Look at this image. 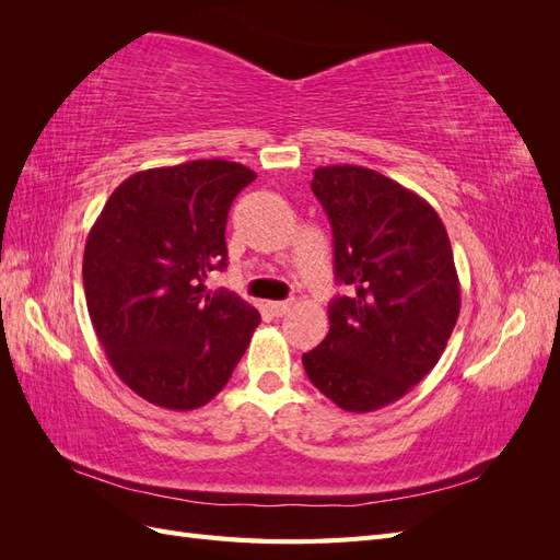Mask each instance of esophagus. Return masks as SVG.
I'll return each instance as SVG.
<instances>
[{
    "mask_svg": "<svg viewBox=\"0 0 560 560\" xmlns=\"http://www.w3.org/2000/svg\"><path fill=\"white\" fill-rule=\"evenodd\" d=\"M290 308H292L290 301H270L268 303V313L273 315V317H282Z\"/></svg>",
    "mask_w": 560,
    "mask_h": 560,
    "instance_id": "obj_1",
    "label": "esophagus"
}]
</instances>
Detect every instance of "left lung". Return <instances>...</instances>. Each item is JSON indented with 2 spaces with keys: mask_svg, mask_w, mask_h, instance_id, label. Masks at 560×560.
<instances>
[{
  "mask_svg": "<svg viewBox=\"0 0 560 560\" xmlns=\"http://www.w3.org/2000/svg\"><path fill=\"white\" fill-rule=\"evenodd\" d=\"M311 189L334 233L329 334L303 352L311 383L350 413L404 397L442 358L460 315L448 233L428 200L360 165H327Z\"/></svg>",
  "mask_w": 560,
  "mask_h": 560,
  "instance_id": "left-lung-1",
  "label": "left lung"
}]
</instances>
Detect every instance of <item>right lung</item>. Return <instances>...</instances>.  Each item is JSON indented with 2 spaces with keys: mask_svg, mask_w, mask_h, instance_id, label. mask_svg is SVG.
Wrapping results in <instances>:
<instances>
[{
  "mask_svg": "<svg viewBox=\"0 0 560 560\" xmlns=\"http://www.w3.org/2000/svg\"><path fill=\"white\" fill-rule=\"evenodd\" d=\"M257 179L231 161L135 173L116 186L83 249V290L107 360L135 395L191 411L222 389L261 322L229 290L231 202Z\"/></svg>",
  "mask_w": 560,
  "mask_h": 560,
  "instance_id": "obj_1",
  "label": "right lung"
}]
</instances>
